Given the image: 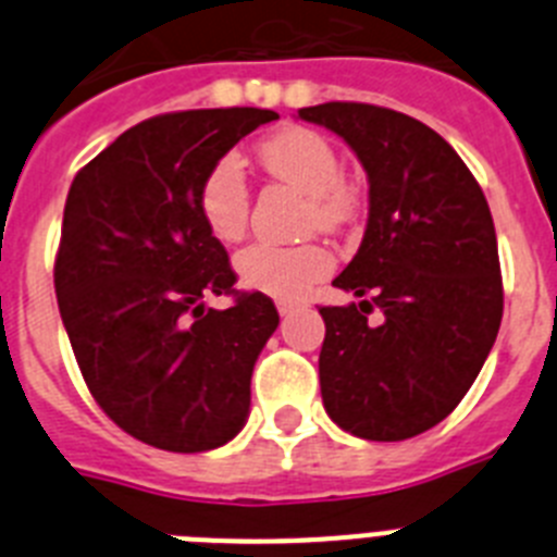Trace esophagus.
<instances>
[{
  "mask_svg": "<svg viewBox=\"0 0 557 557\" xmlns=\"http://www.w3.org/2000/svg\"><path fill=\"white\" fill-rule=\"evenodd\" d=\"M293 304H287V301H282L278 304V314H282V318H289V314H293Z\"/></svg>",
  "mask_w": 557,
  "mask_h": 557,
  "instance_id": "1",
  "label": "esophagus"
}]
</instances>
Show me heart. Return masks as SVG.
Instances as JSON below:
<instances>
[{
    "instance_id": "b5f03b06",
    "label": "heart",
    "mask_w": 557,
    "mask_h": 557,
    "mask_svg": "<svg viewBox=\"0 0 557 557\" xmlns=\"http://www.w3.org/2000/svg\"><path fill=\"white\" fill-rule=\"evenodd\" d=\"M259 161L273 178L307 195V228L343 231L359 214V189L343 175L332 141L312 127H284L259 145ZM198 211L220 243L243 239L250 218V189L239 156L223 152L211 161L198 186ZM236 275L250 289L301 301L334 270V256L321 243L273 245L253 243L236 253Z\"/></svg>"
}]
</instances>
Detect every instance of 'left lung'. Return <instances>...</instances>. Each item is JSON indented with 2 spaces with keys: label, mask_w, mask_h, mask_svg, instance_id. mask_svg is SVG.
I'll use <instances>...</instances> for the list:
<instances>
[{
  "label": "left lung",
  "mask_w": 557,
  "mask_h": 557,
  "mask_svg": "<svg viewBox=\"0 0 557 557\" xmlns=\"http://www.w3.org/2000/svg\"><path fill=\"white\" fill-rule=\"evenodd\" d=\"M298 116L339 133L371 181L362 245L334 278L359 304L321 307L323 407L351 435L407 441L460 405L499 332L488 200L455 147L407 113L323 102Z\"/></svg>",
  "instance_id": "8db88e82"
}]
</instances>
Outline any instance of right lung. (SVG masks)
Segmentation results:
<instances>
[{"label": "right lung", "mask_w": 557, "mask_h": 557, "mask_svg": "<svg viewBox=\"0 0 557 557\" xmlns=\"http://www.w3.org/2000/svg\"><path fill=\"white\" fill-rule=\"evenodd\" d=\"M273 120L268 108L159 113L69 186L55 253L63 326L100 410L156 449H218L248 418L250 373L278 312L264 293L234 287L198 186L211 161ZM209 294L235 301L206 310Z\"/></svg>", "instance_id": "add662e5"}]
</instances>
